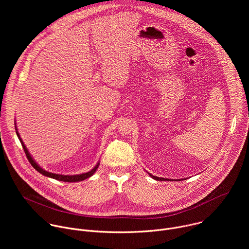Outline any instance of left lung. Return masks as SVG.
<instances>
[{"instance_id":"1","label":"left lung","mask_w":249,"mask_h":249,"mask_svg":"<svg viewBox=\"0 0 249 249\" xmlns=\"http://www.w3.org/2000/svg\"><path fill=\"white\" fill-rule=\"evenodd\" d=\"M150 176L152 177V178L156 179V180H160V181H168V180H171V179H167V178H162V177H158V176H155V175H152L151 173H149ZM180 180V179H179Z\"/></svg>"}]
</instances>
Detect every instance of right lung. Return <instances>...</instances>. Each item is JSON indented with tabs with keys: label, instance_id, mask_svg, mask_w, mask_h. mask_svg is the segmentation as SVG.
Segmentation results:
<instances>
[{
	"label": "right lung",
	"instance_id": "obj_1",
	"mask_svg": "<svg viewBox=\"0 0 249 249\" xmlns=\"http://www.w3.org/2000/svg\"><path fill=\"white\" fill-rule=\"evenodd\" d=\"M16 133H17V135H18V139H19V141H20L21 146H22V148H23V150H24V153H25L26 158H27L28 161L30 162V164H31L35 169H36L38 172H40V173L43 174L44 176L50 177V178H53V179H56V180H60V181H64V182H78V181H83V180L89 178V177H90L91 175H93V173L96 171V169H97V167H98V165H99V161H98V162L96 163V165H95L90 171L86 172V173H82V174H75V175H64V174H57V173H52V172L46 171L45 169H43L42 167H40V166L38 165V163L33 160V158L31 157V155L29 154L28 150L26 149L25 145L23 144V141L21 140V138H20V136H19V134H18V132L17 125H16Z\"/></svg>",
	"mask_w": 249,
	"mask_h": 249
}]
</instances>
